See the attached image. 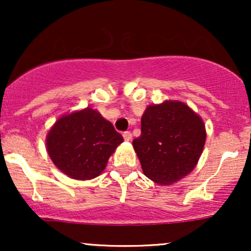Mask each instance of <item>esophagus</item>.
Listing matches in <instances>:
<instances>
[{"mask_svg":"<svg viewBox=\"0 0 251 251\" xmlns=\"http://www.w3.org/2000/svg\"><path fill=\"white\" fill-rule=\"evenodd\" d=\"M123 137H124V139L126 140V142H131V140H132V133L129 131L124 132Z\"/></svg>","mask_w":251,"mask_h":251,"instance_id":"obj_1","label":"esophagus"}]
</instances>
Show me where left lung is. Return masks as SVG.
Returning <instances> with one entry per match:
<instances>
[{"instance_id":"obj_1","label":"left lung","mask_w":251,"mask_h":251,"mask_svg":"<svg viewBox=\"0 0 251 251\" xmlns=\"http://www.w3.org/2000/svg\"><path fill=\"white\" fill-rule=\"evenodd\" d=\"M205 139L203 119L185 102L166 100L148 106L142 134L132 144L144 175L160 185H171L195 169Z\"/></svg>"}]
</instances>
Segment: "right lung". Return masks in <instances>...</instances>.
Wrapping results in <instances>:
<instances>
[{
    "instance_id": "1",
    "label": "right lung",
    "mask_w": 251,
    "mask_h": 251,
    "mask_svg": "<svg viewBox=\"0 0 251 251\" xmlns=\"http://www.w3.org/2000/svg\"><path fill=\"white\" fill-rule=\"evenodd\" d=\"M124 142L101 114L91 107L60 117L51 126L46 148L54 165L70 178L93 179L105 170Z\"/></svg>"
}]
</instances>
